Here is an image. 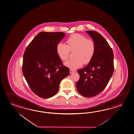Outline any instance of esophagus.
Returning <instances> with one entry per match:
<instances>
[{
  "mask_svg": "<svg viewBox=\"0 0 134 134\" xmlns=\"http://www.w3.org/2000/svg\"><path fill=\"white\" fill-rule=\"evenodd\" d=\"M74 72H75L74 71H73V70H70V74H72V73H74Z\"/></svg>",
  "mask_w": 134,
  "mask_h": 134,
  "instance_id": "1",
  "label": "esophagus"
}]
</instances>
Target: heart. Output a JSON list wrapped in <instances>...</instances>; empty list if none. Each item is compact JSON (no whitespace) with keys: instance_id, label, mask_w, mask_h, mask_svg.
Listing matches in <instances>:
<instances>
[{"instance_id":"1","label":"heart","mask_w":134,"mask_h":134,"mask_svg":"<svg viewBox=\"0 0 134 134\" xmlns=\"http://www.w3.org/2000/svg\"><path fill=\"white\" fill-rule=\"evenodd\" d=\"M66 42L67 45L59 42L56 47L58 55L63 61L68 59L70 51H74L75 58L64 63L65 66L75 70L81 67L83 63L86 65L90 63L96 52V44L93 40L87 39L82 34H74L67 40Z\"/></svg>"}]
</instances>
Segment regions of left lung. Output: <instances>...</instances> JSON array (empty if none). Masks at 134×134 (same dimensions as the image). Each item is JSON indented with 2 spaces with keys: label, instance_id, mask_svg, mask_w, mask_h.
Wrapping results in <instances>:
<instances>
[{
  "label": "left lung",
  "instance_id": "1",
  "mask_svg": "<svg viewBox=\"0 0 134 134\" xmlns=\"http://www.w3.org/2000/svg\"><path fill=\"white\" fill-rule=\"evenodd\" d=\"M96 44L92 60L85 68L78 70L80 79L76 83L78 92L86 97L98 94L106 87L114 71L112 48L100 33L86 30Z\"/></svg>",
  "mask_w": 134,
  "mask_h": 134
}]
</instances>
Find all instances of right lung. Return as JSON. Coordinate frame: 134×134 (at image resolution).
<instances>
[{
  "label": "right lung",
  "instance_id": "1",
  "mask_svg": "<svg viewBox=\"0 0 134 134\" xmlns=\"http://www.w3.org/2000/svg\"><path fill=\"white\" fill-rule=\"evenodd\" d=\"M61 32H41L28 45L25 51L22 72L31 90L43 98L56 94L60 82L70 74L63 65L56 47L65 37Z\"/></svg>",
  "mask_w": 134,
  "mask_h": 134
}]
</instances>
